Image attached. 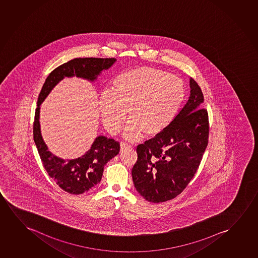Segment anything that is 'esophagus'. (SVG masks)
<instances>
[{
  "label": "esophagus",
  "mask_w": 258,
  "mask_h": 258,
  "mask_svg": "<svg viewBox=\"0 0 258 258\" xmlns=\"http://www.w3.org/2000/svg\"><path fill=\"white\" fill-rule=\"evenodd\" d=\"M131 148V145L125 143V142H120V151H124L126 149Z\"/></svg>",
  "instance_id": "1"
}]
</instances>
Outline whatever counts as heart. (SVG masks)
I'll use <instances>...</instances> for the list:
<instances>
[{"label":"heart","mask_w":258,"mask_h":258,"mask_svg":"<svg viewBox=\"0 0 258 258\" xmlns=\"http://www.w3.org/2000/svg\"><path fill=\"white\" fill-rule=\"evenodd\" d=\"M112 90L104 91L99 97L103 123L110 133H117L127 109L131 120L123 135L130 140H138L144 132L154 136L164 131L176 116L185 98L180 78L154 68L121 72L113 78Z\"/></svg>","instance_id":"heart-1"}]
</instances>
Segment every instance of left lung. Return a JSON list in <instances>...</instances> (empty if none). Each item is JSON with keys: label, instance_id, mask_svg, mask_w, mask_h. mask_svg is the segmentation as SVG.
Here are the masks:
<instances>
[{"label": "left lung", "instance_id": "1", "mask_svg": "<svg viewBox=\"0 0 258 258\" xmlns=\"http://www.w3.org/2000/svg\"><path fill=\"white\" fill-rule=\"evenodd\" d=\"M189 85L188 100L173 121L137 147L132 178L136 189L147 201L162 203L180 195L197 173L208 145L204 94L193 78Z\"/></svg>", "mask_w": 258, "mask_h": 258}]
</instances>
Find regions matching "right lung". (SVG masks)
Listing matches in <instances>:
<instances>
[{"label":"right lung","instance_id":"right-lung-1","mask_svg":"<svg viewBox=\"0 0 258 258\" xmlns=\"http://www.w3.org/2000/svg\"><path fill=\"white\" fill-rule=\"evenodd\" d=\"M115 61L114 58L73 59L54 69L46 78L39 92L33 123V139L48 175L62 190L70 194H83L99 183L104 166L119 153L120 144L112 138L99 136L96 138L91 149L80 158L67 160L57 158L47 150L43 141L39 120V106L52 89L64 78L76 76L94 81L101 71L108 70Z\"/></svg>","mask_w":258,"mask_h":258}]
</instances>
